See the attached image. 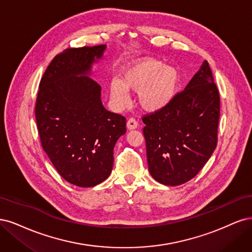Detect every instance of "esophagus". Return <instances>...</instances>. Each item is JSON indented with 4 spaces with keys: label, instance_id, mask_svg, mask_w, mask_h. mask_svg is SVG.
Masks as SVG:
<instances>
[{
    "label": "esophagus",
    "instance_id": "obj_1",
    "mask_svg": "<svg viewBox=\"0 0 252 252\" xmlns=\"http://www.w3.org/2000/svg\"><path fill=\"white\" fill-rule=\"evenodd\" d=\"M126 126H127L128 129H134L138 126V121L133 117L128 118L127 121H126Z\"/></svg>",
    "mask_w": 252,
    "mask_h": 252
}]
</instances>
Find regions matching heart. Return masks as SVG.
Returning a JSON list of instances; mask_svg holds the SVG:
<instances>
[{
  "mask_svg": "<svg viewBox=\"0 0 252 252\" xmlns=\"http://www.w3.org/2000/svg\"><path fill=\"white\" fill-rule=\"evenodd\" d=\"M179 82V72L176 68L145 59L128 64L121 80L112 79L110 96L117 108H124L129 102L127 90L136 91L141 107L147 111L156 112L173 101Z\"/></svg>",
  "mask_w": 252,
  "mask_h": 252,
  "instance_id": "1",
  "label": "heart"
}]
</instances>
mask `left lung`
<instances>
[{
    "instance_id": "1",
    "label": "left lung",
    "mask_w": 252,
    "mask_h": 252,
    "mask_svg": "<svg viewBox=\"0 0 252 252\" xmlns=\"http://www.w3.org/2000/svg\"><path fill=\"white\" fill-rule=\"evenodd\" d=\"M219 118L220 94L205 61L167 107L142 117L154 179L168 186L192 179L216 150Z\"/></svg>"
}]
</instances>
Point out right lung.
<instances>
[{"mask_svg":"<svg viewBox=\"0 0 252 252\" xmlns=\"http://www.w3.org/2000/svg\"><path fill=\"white\" fill-rule=\"evenodd\" d=\"M105 45L68 48L52 60L40 79L35 119L40 143L59 174L79 188L103 182L113 150L126 132V117L101 103L99 84L89 76Z\"/></svg>","mask_w":252,"mask_h":252,"instance_id":"obj_1","label":"right lung"}]
</instances>
